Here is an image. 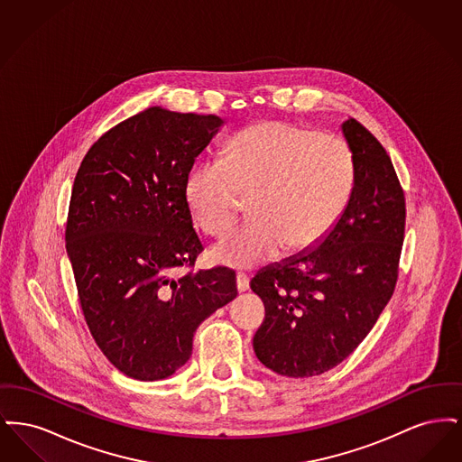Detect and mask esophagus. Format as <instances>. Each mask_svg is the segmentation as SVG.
<instances>
[{
  "label": "esophagus",
  "instance_id": "34e87169",
  "mask_svg": "<svg viewBox=\"0 0 462 462\" xmlns=\"http://www.w3.org/2000/svg\"><path fill=\"white\" fill-rule=\"evenodd\" d=\"M237 289L239 292H244L249 289V279L245 273H237Z\"/></svg>",
  "mask_w": 462,
  "mask_h": 462
}]
</instances>
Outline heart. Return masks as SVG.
Here are the masks:
<instances>
[{
    "mask_svg": "<svg viewBox=\"0 0 462 462\" xmlns=\"http://www.w3.org/2000/svg\"><path fill=\"white\" fill-rule=\"evenodd\" d=\"M355 185L348 143L286 121L244 128L225 157L200 162L189 176L187 202L199 226L223 236L251 198L256 218L211 249L217 263L253 268L313 249L343 217Z\"/></svg>",
    "mask_w": 462,
    "mask_h": 462,
    "instance_id": "heart-1",
    "label": "heart"
}]
</instances>
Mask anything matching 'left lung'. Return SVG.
Segmentation results:
<instances>
[{"mask_svg":"<svg viewBox=\"0 0 462 462\" xmlns=\"http://www.w3.org/2000/svg\"><path fill=\"white\" fill-rule=\"evenodd\" d=\"M355 162L352 198L329 236L254 275L264 320L253 337L258 360L287 377L341 364L365 339L398 279L405 198L384 147L350 117L341 125Z\"/></svg>","mask_w":462,"mask_h":462,"instance_id":"left-lung-1","label":"left lung"}]
</instances>
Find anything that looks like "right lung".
Returning <instances> with one entry per match:
<instances>
[{
  "label": "right lung",
  "mask_w": 462,
  "mask_h": 462,
  "mask_svg": "<svg viewBox=\"0 0 462 462\" xmlns=\"http://www.w3.org/2000/svg\"><path fill=\"white\" fill-rule=\"evenodd\" d=\"M221 125L151 107L104 133L74 180L66 247L79 303L98 348L133 379L175 374L199 324L237 296L228 268L176 277L204 249L185 190Z\"/></svg>",
  "instance_id": "1"
}]
</instances>
